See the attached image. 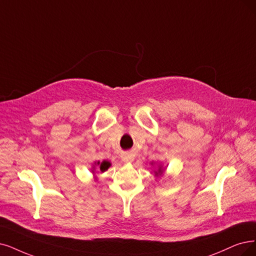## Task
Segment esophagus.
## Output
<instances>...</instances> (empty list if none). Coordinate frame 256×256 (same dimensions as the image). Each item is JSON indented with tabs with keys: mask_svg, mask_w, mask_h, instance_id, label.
<instances>
[{
	"mask_svg": "<svg viewBox=\"0 0 256 256\" xmlns=\"http://www.w3.org/2000/svg\"><path fill=\"white\" fill-rule=\"evenodd\" d=\"M122 160L124 162H133V160H134V157H133V155L132 154H126V155H123V157H122Z\"/></svg>",
	"mask_w": 256,
	"mask_h": 256,
	"instance_id": "obj_1",
	"label": "esophagus"
}]
</instances>
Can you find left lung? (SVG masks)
<instances>
[{"instance_id":"left-lung-1","label":"left lung","mask_w":256,"mask_h":256,"mask_svg":"<svg viewBox=\"0 0 256 256\" xmlns=\"http://www.w3.org/2000/svg\"><path fill=\"white\" fill-rule=\"evenodd\" d=\"M150 164L154 166V164H155V162H150ZM164 171H166V168H164V166H162V164H159L157 166V170H154L155 177L162 176V175L164 174Z\"/></svg>"}]
</instances>
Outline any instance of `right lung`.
Wrapping results in <instances>:
<instances>
[{
	"instance_id": "1",
	"label": "right lung",
	"mask_w": 256,
	"mask_h": 256,
	"mask_svg": "<svg viewBox=\"0 0 256 256\" xmlns=\"http://www.w3.org/2000/svg\"><path fill=\"white\" fill-rule=\"evenodd\" d=\"M112 166V164H110V162H108V160H103V162H94L92 164V173L94 174V180H97V177H96V173H97V171H96V166L98 168V170L99 171L101 172V173H104L106 171H108V168Z\"/></svg>"
}]
</instances>
